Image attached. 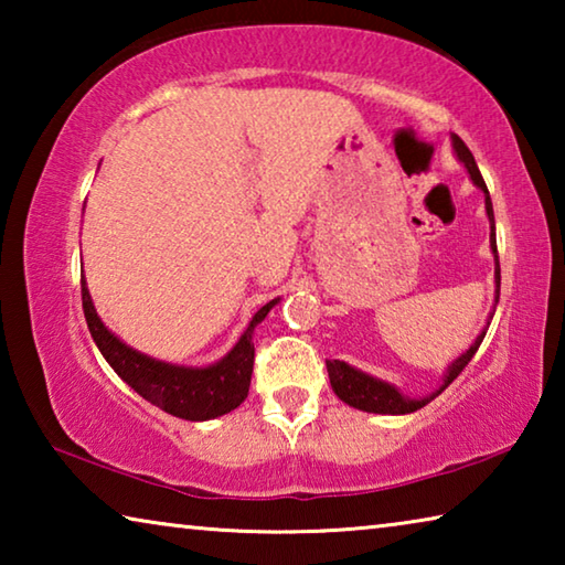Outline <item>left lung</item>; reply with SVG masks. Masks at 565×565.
<instances>
[{"mask_svg": "<svg viewBox=\"0 0 565 565\" xmlns=\"http://www.w3.org/2000/svg\"><path fill=\"white\" fill-rule=\"evenodd\" d=\"M451 141H454V151L458 161H463V167L468 169V174H471L473 184L483 191L486 196V214H489V222H491V252H493V259H495V303H499V291H501V266H499V248H495V222H493V204H491V196H489V189H486V181L481 177V171L476 167V159L468 147L463 145L461 137H456L451 134ZM493 319V317H491ZM486 337V331H481V337H478L471 349L466 353H461L451 366L446 369L444 374V384L438 386L431 396H424V398H408L401 394L396 386L386 384V381L374 379L369 374H363V371L349 366L347 361H339V359H329L327 361V371H329V381H331V388L333 394H337L343 404H349L353 408H361V411H369V414H391V416H401V414H414V411L424 408L428 401H434L441 391L451 384V381L461 374V371L468 366V361L476 356L478 347H481V341Z\"/></svg>", "mask_w": 565, "mask_h": 565, "instance_id": "obj_1", "label": "left lung"}]
</instances>
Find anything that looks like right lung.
Instances as JSON below:
<instances>
[{
    "instance_id": "right-lung-1",
    "label": "right lung",
    "mask_w": 565,
    "mask_h": 565,
    "mask_svg": "<svg viewBox=\"0 0 565 565\" xmlns=\"http://www.w3.org/2000/svg\"><path fill=\"white\" fill-rule=\"evenodd\" d=\"M276 301L279 299L269 301L254 313L242 339L236 341V347L222 361L204 369H189L149 359L114 337L97 317L87 281L82 276L84 319H87L89 333L99 347L102 356L107 359L121 381H127L141 398H147L149 404L159 406L171 416L186 420H209L224 416L246 398L254 371V327L266 319V313L274 309Z\"/></svg>"
}]
</instances>
